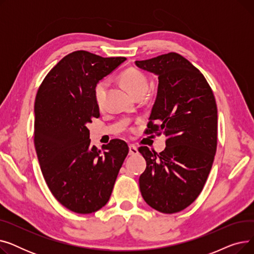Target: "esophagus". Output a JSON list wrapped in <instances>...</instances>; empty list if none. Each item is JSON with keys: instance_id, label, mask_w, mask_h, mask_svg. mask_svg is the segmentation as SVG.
Returning <instances> with one entry per match:
<instances>
[{"instance_id": "obj_1", "label": "esophagus", "mask_w": 254, "mask_h": 254, "mask_svg": "<svg viewBox=\"0 0 254 254\" xmlns=\"http://www.w3.org/2000/svg\"><path fill=\"white\" fill-rule=\"evenodd\" d=\"M128 149H129V155H136L138 154V148L136 147L135 145H129L128 146Z\"/></svg>"}]
</instances>
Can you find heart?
<instances>
[{"label":"heart","instance_id":"b5f03b06","mask_svg":"<svg viewBox=\"0 0 254 254\" xmlns=\"http://www.w3.org/2000/svg\"><path fill=\"white\" fill-rule=\"evenodd\" d=\"M120 80L126 86V88L131 93L132 96L140 91H146L148 88V78L141 70L137 68H127L120 74ZM107 87L106 80H100L93 88V97L98 106H101L105 90Z\"/></svg>","mask_w":254,"mask_h":254}]
</instances>
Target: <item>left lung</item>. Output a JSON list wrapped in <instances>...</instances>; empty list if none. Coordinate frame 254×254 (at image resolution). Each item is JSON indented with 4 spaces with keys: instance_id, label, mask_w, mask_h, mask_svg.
Instances as JSON below:
<instances>
[{
    "instance_id": "obj_1",
    "label": "left lung",
    "mask_w": 254,
    "mask_h": 254,
    "mask_svg": "<svg viewBox=\"0 0 254 254\" xmlns=\"http://www.w3.org/2000/svg\"><path fill=\"white\" fill-rule=\"evenodd\" d=\"M136 64L158 76L146 134L167 137L159 153L139 147L147 165L140 190L151 208L172 214L192 204L207 181L217 147L216 101L204 75L176 52Z\"/></svg>"
}]
</instances>
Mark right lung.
I'll list each match as a JSON object with an SVG mask.
<instances>
[{"label":"right lung","mask_w":254,"mask_h":254,"mask_svg":"<svg viewBox=\"0 0 254 254\" xmlns=\"http://www.w3.org/2000/svg\"><path fill=\"white\" fill-rule=\"evenodd\" d=\"M126 60L74 51L53 66L37 92L34 143L40 168L53 196L79 214L109 201L128 153L119 139L103 145V151L91 146L86 127L100 117L93 88Z\"/></svg>","instance_id":"add662e5"}]
</instances>
